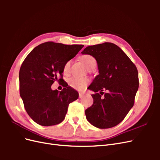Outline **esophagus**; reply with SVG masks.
I'll return each instance as SVG.
<instances>
[{
    "mask_svg": "<svg viewBox=\"0 0 160 160\" xmlns=\"http://www.w3.org/2000/svg\"><path fill=\"white\" fill-rule=\"evenodd\" d=\"M83 96H84V93H79V98H83Z\"/></svg>",
    "mask_w": 160,
    "mask_h": 160,
    "instance_id": "1",
    "label": "esophagus"
}]
</instances>
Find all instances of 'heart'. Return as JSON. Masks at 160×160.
Segmentation results:
<instances>
[{
    "instance_id": "heart-1",
    "label": "heart",
    "mask_w": 160,
    "mask_h": 160,
    "mask_svg": "<svg viewBox=\"0 0 160 160\" xmlns=\"http://www.w3.org/2000/svg\"><path fill=\"white\" fill-rule=\"evenodd\" d=\"M81 60L83 62L88 69H90L91 67H95L97 62L95 58L89 55H85L81 57ZM71 65V61H68L65 62L63 67V72L65 73H68L69 71V68ZM69 85L71 88L77 90L84 89L87 85L89 83V80L85 78V77H72L68 80Z\"/></svg>"
}]
</instances>
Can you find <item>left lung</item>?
I'll list each match as a JSON object with an SVG mask.
<instances>
[{"instance_id": "8db88e82", "label": "left lung", "mask_w": 160, "mask_h": 160, "mask_svg": "<svg viewBox=\"0 0 160 160\" xmlns=\"http://www.w3.org/2000/svg\"><path fill=\"white\" fill-rule=\"evenodd\" d=\"M81 53L93 56L99 70L88 87L95 93L91 95L93 105L85 110L87 120L98 128H113L122 122L133 106L139 88L138 69L113 43L87 47ZM104 90L108 92L102 98Z\"/></svg>"}]
</instances>
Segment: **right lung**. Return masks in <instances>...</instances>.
I'll return each mask as SVG.
<instances>
[{
  "instance_id": "1",
  "label": "right lung",
  "mask_w": 160,
  "mask_h": 160,
  "mask_svg": "<svg viewBox=\"0 0 160 160\" xmlns=\"http://www.w3.org/2000/svg\"><path fill=\"white\" fill-rule=\"evenodd\" d=\"M83 47L47 42L33 49L23 61L19 71L20 95L27 113L38 125L60 123L69 103L78 99V92L68 86L62 77L65 62ZM56 80L65 88L61 92L51 89Z\"/></svg>"
}]
</instances>
